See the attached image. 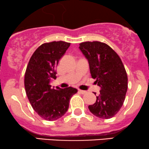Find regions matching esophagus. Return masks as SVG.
I'll return each instance as SVG.
<instances>
[{
  "label": "esophagus",
  "instance_id": "34e87169",
  "mask_svg": "<svg viewBox=\"0 0 149 149\" xmlns=\"http://www.w3.org/2000/svg\"><path fill=\"white\" fill-rule=\"evenodd\" d=\"M79 92H80L81 94H85L87 93V92H86V91H84V90H79Z\"/></svg>",
  "mask_w": 149,
  "mask_h": 149
}]
</instances>
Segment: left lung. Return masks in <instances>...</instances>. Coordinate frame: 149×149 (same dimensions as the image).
I'll list each match as a JSON object with an SVG mask.
<instances>
[{
  "instance_id": "1",
  "label": "left lung",
  "mask_w": 149,
  "mask_h": 149,
  "mask_svg": "<svg viewBox=\"0 0 149 149\" xmlns=\"http://www.w3.org/2000/svg\"><path fill=\"white\" fill-rule=\"evenodd\" d=\"M79 48L88 59L92 77L100 87L95 103L89 105V109L100 118H111L120 109L127 91L124 65L118 54L103 42H82Z\"/></svg>"
}]
</instances>
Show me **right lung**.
<instances>
[{
    "instance_id": "right-lung-1",
    "label": "right lung",
    "mask_w": 149,
    "mask_h": 149,
    "mask_svg": "<svg viewBox=\"0 0 149 149\" xmlns=\"http://www.w3.org/2000/svg\"><path fill=\"white\" fill-rule=\"evenodd\" d=\"M70 43L59 41L44 43L36 50L29 61L24 75V88L36 112L46 120L60 118L66 113L69 102L77 90L72 87L57 90L50 82L55 79V68Z\"/></svg>"
}]
</instances>
